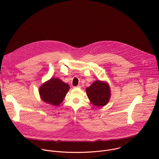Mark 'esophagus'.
<instances>
[{
	"label": "esophagus",
	"mask_w": 159,
	"mask_h": 159,
	"mask_svg": "<svg viewBox=\"0 0 159 159\" xmlns=\"http://www.w3.org/2000/svg\"><path fill=\"white\" fill-rule=\"evenodd\" d=\"M74 88H80V85H77V86H76V87H74Z\"/></svg>",
	"instance_id": "1"
}]
</instances>
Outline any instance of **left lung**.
I'll use <instances>...</instances> for the list:
<instances>
[{
	"mask_svg": "<svg viewBox=\"0 0 159 159\" xmlns=\"http://www.w3.org/2000/svg\"><path fill=\"white\" fill-rule=\"evenodd\" d=\"M87 95L91 103L97 107H103L110 101L111 97L110 87L108 82L96 80L86 88Z\"/></svg>",
	"mask_w": 159,
	"mask_h": 159,
	"instance_id": "left-lung-1",
	"label": "left lung"
}]
</instances>
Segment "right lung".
I'll return each instance as SVG.
<instances>
[{"label": "right lung", "instance_id": "1", "mask_svg": "<svg viewBox=\"0 0 159 159\" xmlns=\"http://www.w3.org/2000/svg\"><path fill=\"white\" fill-rule=\"evenodd\" d=\"M70 87L58 78L52 77L39 88L41 99L48 104L58 106L64 100Z\"/></svg>", "mask_w": 159, "mask_h": 159}]
</instances>
